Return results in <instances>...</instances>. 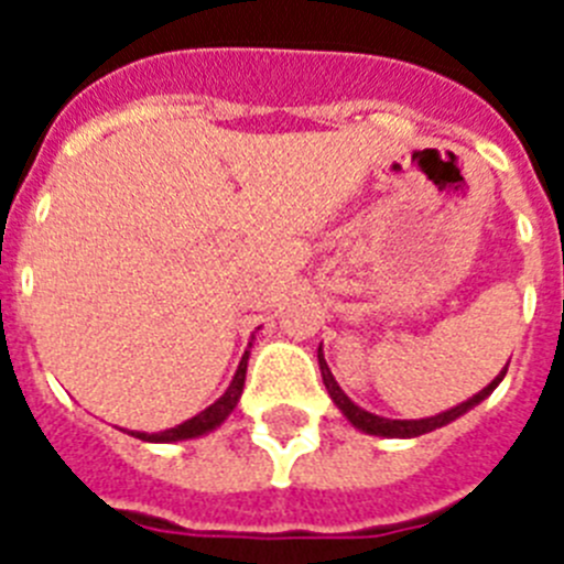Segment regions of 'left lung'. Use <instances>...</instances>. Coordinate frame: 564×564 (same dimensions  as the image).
Listing matches in <instances>:
<instances>
[{"label":"left lung","mask_w":564,"mask_h":564,"mask_svg":"<svg viewBox=\"0 0 564 564\" xmlns=\"http://www.w3.org/2000/svg\"><path fill=\"white\" fill-rule=\"evenodd\" d=\"M318 370H322V378H325V387H327V392H330L333 403H336L338 410L347 415V421H350L356 430L367 432V435H381V437H417V435H426V432H432V430H441V426L452 423L455 417L466 415L471 406H477L480 401H486V398L497 390V383L502 381V376H506V370H502L495 381L488 383L486 390H480L475 398L463 401L460 406H452V410L441 412V415H435V417H421V421H390V417H378V415H372V412L361 410V406H356L350 398L344 395L341 387H338L336 378H333L330 367H327L325 356H322V347H318Z\"/></svg>","instance_id":"left-lung-1"}]
</instances>
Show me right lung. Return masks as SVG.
<instances>
[{"label":"right lung","instance_id":"1","mask_svg":"<svg viewBox=\"0 0 564 564\" xmlns=\"http://www.w3.org/2000/svg\"><path fill=\"white\" fill-rule=\"evenodd\" d=\"M246 370H248V350H246V356H242V361H239L237 372H234L226 395H223L220 401H214L208 410H203L200 415H194L192 421L181 423V426H174V430L154 432V435H149V432H132V435L141 437V441H149V443H174V441H188V437H200V435H206V432L217 430V426H220V423L231 415L234 406H237V401H239V395H242V387H246Z\"/></svg>","mask_w":564,"mask_h":564}]
</instances>
